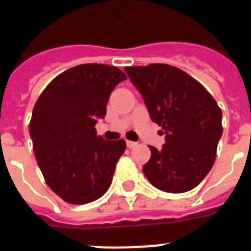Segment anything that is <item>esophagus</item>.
Wrapping results in <instances>:
<instances>
[{"label":"esophagus","instance_id":"34e87169","mask_svg":"<svg viewBox=\"0 0 251 251\" xmlns=\"http://www.w3.org/2000/svg\"><path fill=\"white\" fill-rule=\"evenodd\" d=\"M137 146V142H133V141H127V147L128 148H134Z\"/></svg>","mask_w":251,"mask_h":251}]
</instances>
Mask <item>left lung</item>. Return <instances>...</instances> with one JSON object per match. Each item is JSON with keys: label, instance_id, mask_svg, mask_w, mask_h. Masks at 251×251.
I'll return each instance as SVG.
<instances>
[{"label": "left lung", "instance_id": "left-lung-1", "mask_svg": "<svg viewBox=\"0 0 251 251\" xmlns=\"http://www.w3.org/2000/svg\"><path fill=\"white\" fill-rule=\"evenodd\" d=\"M124 70L142 94L151 119L166 134L161 150L150 146L143 174L161 191H190L214 166L223 134L221 109L196 79L176 66L150 64Z\"/></svg>", "mask_w": 251, "mask_h": 251}]
</instances>
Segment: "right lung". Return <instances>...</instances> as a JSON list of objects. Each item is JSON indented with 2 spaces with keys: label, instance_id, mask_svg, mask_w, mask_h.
Wrapping results in <instances>:
<instances>
[{
  "label": "right lung",
  "instance_id": "right-lung-1",
  "mask_svg": "<svg viewBox=\"0 0 251 251\" xmlns=\"http://www.w3.org/2000/svg\"><path fill=\"white\" fill-rule=\"evenodd\" d=\"M126 79L115 66L83 64L52 79L35 103L28 127L35 157L45 182L65 202L98 200L112 183L126 141H104L95 123Z\"/></svg>",
  "mask_w": 251,
  "mask_h": 251
}]
</instances>
